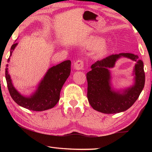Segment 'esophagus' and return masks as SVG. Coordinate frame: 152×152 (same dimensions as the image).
<instances>
[{
  "label": "esophagus",
  "instance_id": "obj_1",
  "mask_svg": "<svg viewBox=\"0 0 152 152\" xmlns=\"http://www.w3.org/2000/svg\"><path fill=\"white\" fill-rule=\"evenodd\" d=\"M74 68L78 70H82L84 68V61L82 60H78L76 61L74 63Z\"/></svg>",
  "mask_w": 152,
  "mask_h": 152
}]
</instances>
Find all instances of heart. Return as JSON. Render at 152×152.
Returning <instances> with one entry per match:
<instances>
[{"label":"heart","instance_id":"heart-1","mask_svg":"<svg viewBox=\"0 0 152 152\" xmlns=\"http://www.w3.org/2000/svg\"><path fill=\"white\" fill-rule=\"evenodd\" d=\"M101 42H102V40L100 39H89L86 43L87 45L90 46V47H96V46L99 45ZM104 50V48L102 47V48H101L100 51H102Z\"/></svg>","mask_w":152,"mask_h":152}]
</instances>
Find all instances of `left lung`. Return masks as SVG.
Here are the masks:
<instances>
[{"instance_id":"left-lung-1","label":"left lung","mask_w":152,"mask_h":152,"mask_svg":"<svg viewBox=\"0 0 152 152\" xmlns=\"http://www.w3.org/2000/svg\"><path fill=\"white\" fill-rule=\"evenodd\" d=\"M121 56L132 58L137 62L135 66L136 83L123 94L112 91L109 84L110 73L107 68L112 67ZM133 53L112 54L97 61L91 66L92 70L86 74L88 82L87 97L94 110L107 114L125 111L137 101L145 84V72L143 61Z\"/></svg>"}]
</instances>
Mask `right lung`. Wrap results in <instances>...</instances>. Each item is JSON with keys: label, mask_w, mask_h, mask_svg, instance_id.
I'll return each mask as SVG.
<instances>
[{"label": "right lung", "mask_w": 152, "mask_h": 152, "mask_svg": "<svg viewBox=\"0 0 152 152\" xmlns=\"http://www.w3.org/2000/svg\"><path fill=\"white\" fill-rule=\"evenodd\" d=\"M17 43L12 44L11 53L7 61H9ZM5 77L9 92L13 101L20 107L35 111H42L53 108L60 100V94L64 82L70 76L71 61L66 60L51 67L42 80L37 91L31 97H24L20 95L12 86L11 78L8 74V64L6 65Z\"/></svg>", "instance_id": "1"}]
</instances>
